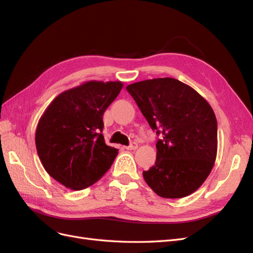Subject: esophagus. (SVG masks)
Listing matches in <instances>:
<instances>
[{
  "instance_id": "1",
  "label": "esophagus",
  "mask_w": 253,
  "mask_h": 253,
  "mask_svg": "<svg viewBox=\"0 0 253 253\" xmlns=\"http://www.w3.org/2000/svg\"><path fill=\"white\" fill-rule=\"evenodd\" d=\"M126 150H136L137 148H138V143L137 142H132L129 145H127V147H125Z\"/></svg>"
}]
</instances>
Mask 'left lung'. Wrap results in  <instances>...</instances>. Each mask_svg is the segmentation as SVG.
<instances>
[{
    "label": "left lung",
    "mask_w": 253,
    "mask_h": 253,
    "mask_svg": "<svg viewBox=\"0 0 253 253\" xmlns=\"http://www.w3.org/2000/svg\"><path fill=\"white\" fill-rule=\"evenodd\" d=\"M136 101L153 131H156L155 165L143 178L165 198L192 194L208 177L217 151V121L210 104L173 78H157L129 84Z\"/></svg>",
    "instance_id": "1"
}]
</instances>
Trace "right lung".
Wrapping results in <instances>:
<instances>
[{"mask_svg": "<svg viewBox=\"0 0 253 253\" xmlns=\"http://www.w3.org/2000/svg\"><path fill=\"white\" fill-rule=\"evenodd\" d=\"M124 86L88 81L61 93L45 110L36 131L44 169L68 189L82 190L108 171L118 150L105 143L103 114Z\"/></svg>", "mask_w": 253, "mask_h": 253, "instance_id": "obj_1", "label": "right lung"}]
</instances>
